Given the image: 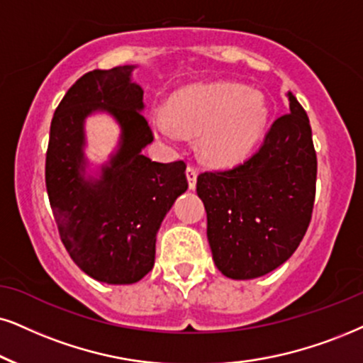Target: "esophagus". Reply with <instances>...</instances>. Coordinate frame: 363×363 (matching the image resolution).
<instances>
[{
  "label": "esophagus",
  "mask_w": 363,
  "mask_h": 363,
  "mask_svg": "<svg viewBox=\"0 0 363 363\" xmlns=\"http://www.w3.org/2000/svg\"><path fill=\"white\" fill-rule=\"evenodd\" d=\"M186 176H187V181H189V187H191V189H194L196 179H197V169L194 166H187Z\"/></svg>",
  "instance_id": "1"
}]
</instances>
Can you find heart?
<instances>
[{"mask_svg":"<svg viewBox=\"0 0 363 363\" xmlns=\"http://www.w3.org/2000/svg\"><path fill=\"white\" fill-rule=\"evenodd\" d=\"M169 118L155 112L152 125L169 140L177 130L197 137L199 152L214 166H231L253 152L268 125L269 108L258 90L238 84L196 85L169 102Z\"/></svg>","mask_w":363,"mask_h":363,"instance_id":"b5f03b06","label":"heart"}]
</instances>
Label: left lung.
Returning a JSON list of instances; mask_svg holds the SVG:
<instances>
[{
	"mask_svg": "<svg viewBox=\"0 0 363 363\" xmlns=\"http://www.w3.org/2000/svg\"><path fill=\"white\" fill-rule=\"evenodd\" d=\"M288 99L290 112L273 122L250 159L197 176L213 259L228 278L273 272L295 253L311 221L316 152L305 108L293 94Z\"/></svg>",
	"mask_w": 363,
	"mask_h": 363,
	"instance_id": "1",
	"label": "left lung"
}]
</instances>
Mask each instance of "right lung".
Masks as SVG:
<instances>
[{"label":"right lung","mask_w":363,"mask_h":363,"mask_svg":"<svg viewBox=\"0 0 363 363\" xmlns=\"http://www.w3.org/2000/svg\"><path fill=\"white\" fill-rule=\"evenodd\" d=\"M132 70H91L68 89L52 118L45 162L60 240L82 272L108 284L135 283L152 269L160 223L187 189L184 160L154 162L140 152L154 134ZM95 109L112 113L123 137L101 179L86 182L83 121Z\"/></svg>","instance_id":"right-lung-1"}]
</instances>
